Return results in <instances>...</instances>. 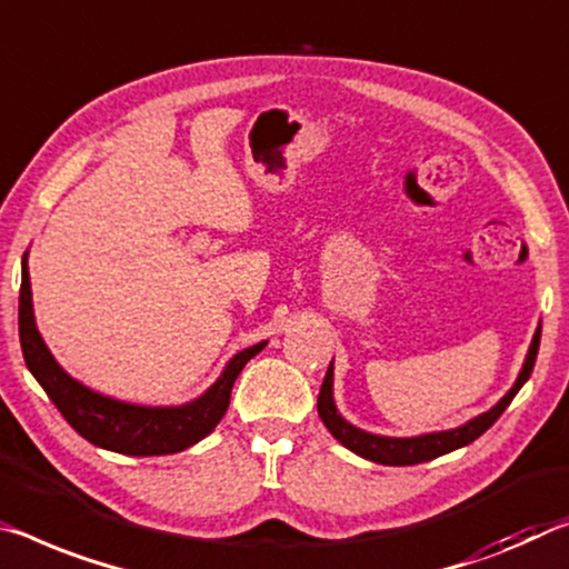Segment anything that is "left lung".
Here are the masks:
<instances>
[{
	"mask_svg": "<svg viewBox=\"0 0 569 569\" xmlns=\"http://www.w3.org/2000/svg\"><path fill=\"white\" fill-rule=\"evenodd\" d=\"M539 337H542V327H537L535 339H531L525 367L513 382L511 390L503 395V398L493 405L489 412H481L479 418L468 420L466 426L453 428V430H440V432H426V436H415V438H387V436H375V432L359 430L341 418L337 405H333V362L327 369V377H323L321 392H319V418L323 420V426L329 428L333 438L339 440L341 446L349 448L351 453L367 458V461L382 463V466H415V463H426L432 461V458L446 456L450 450L463 448L468 443H473L476 438L483 436L499 415L509 408V402L513 400V395L521 390V385L529 380L531 369H535L537 362V351H539Z\"/></svg>",
	"mask_w": 569,
	"mask_h": 569,
	"instance_id": "1",
	"label": "left lung"
}]
</instances>
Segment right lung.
<instances>
[{
  "label": "right lung",
  "instance_id": "right-lung-1",
  "mask_svg": "<svg viewBox=\"0 0 569 569\" xmlns=\"http://www.w3.org/2000/svg\"><path fill=\"white\" fill-rule=\"evenodd\" d=\"M20 345L24 365L34 380L42 385L48 398L56 402L62 418L83 436L88 443L113 450L123 456H167L179 453L210 436L214 426L228 412L230 392L238 375L268 341L238 351L222 369L210 390L177 408H147V405L121 402L98 395L90 387L73 380L50 355L38 327H34L30 273H27V252L22 258V288H20Z\"/></svg>",
  "mask_w": 569,
  "mask_h": 569
}]
</instances>
